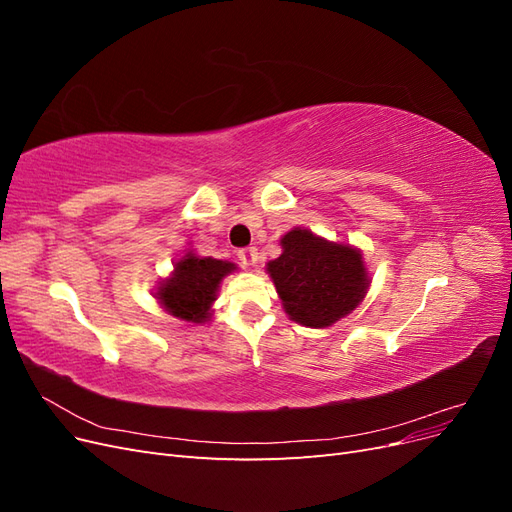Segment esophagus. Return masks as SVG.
Here are the masks:
<instances>
[{"instance_id":"34e87169","label":"esophagus","mask_w":512,"mask_h":512,"mask_svg":"<svg viewBox=\"0 0 512 512\" xmlns=\"http://www.w3.org/2000/svg\"><path fill=\"white\" fill-rule=\"evenodd\" d=\"M237 256L245 267H256L258 265V250H256V247H245V250H239Z\"/></svg>"}]
</instances>
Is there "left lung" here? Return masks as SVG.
<instances>
[{
    "mask_svg": "<svg viewBox=\"0 0 512 512\" xmlns=\"http://www.w3.org/2000/svg\"><path fill=\"white\" fill-rule=\"evenodd\" d=\"M280 245L282 254L267 262V273L292 322L327 329L363 303L371 277L359 247L301 226L288 230Z\"/></svg>",
    "mask_w": 512,
    "mask_h": 512,
    "instance_id": "obj_1",
    "label": "left lung"
}]
</instances>
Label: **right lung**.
Returning a JSON list of instances; mask_svg holds the SVG:
<instances>
[{
  "instance_id": "obj_1",
  "label": "right lung",
  "mask_w": 512,
  "mask_h": 512,
  "mask_svg": "<svg viewBox=\"0 0 512 512\" xmlns=\"http://www.w3.org/2000/svg\"><path fill=\"white\" fill-rule=\"evenodd\" d=\"M237 269L239 267L230 260L198 256L194 250H185V254L173 262V271L168 277L158 282L156 299L173 318L190 324H205L211 320L222 280Z\"/></svg>"
}]
</instances>
